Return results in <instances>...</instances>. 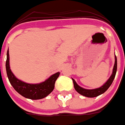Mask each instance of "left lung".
Listing matches in <instances>:
<instances>
[{
    "label": "left lung",
    "instance_id": "1",
    "mask_svg": "<svg viewBox=\"0 0 125 125\" xmlns=\"http://www.w3.org/2000/svg\"><path fill=\"white\" fill-rule=\"evenodd\" d=\"M116 70H117V59H116V56H115V63H114V66L113 68L112 74L111 75V77H109V79L107 81V82L103 86L99 87V88L94 89V90H86V89H84L83 87H80L79 85H77L76 81L73 79L74 89L76 90V91L78 93H79L80 94L83 95L84 96H86V97L93 98V97L98 96L99 95L102 94L103 93H104L105 91H107V90L112 85L113 81H114L115 76H116Z\"/></svg>",
    "mask_w": 125,
    "mask_h": 125
}]
</instances>
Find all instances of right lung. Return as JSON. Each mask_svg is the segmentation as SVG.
Segmentation results:
<instances>
[{
  "instance_id": "obj_1",
  "label": "right lung",
  "mask_w": 125,
  "mask_h": 125,
  "mask_svg": "<svg viewBox=\"0 0 125 125\" xmlns=\"http://www.w3.org/2000/svg\"><path fill=\"white\" fill-rule=\"evenodd\" d=\"M6 70H7V74L9 82L11 84L13 87L15 89V90L24 97L30 98L32 100L41 99L47 96L53 90L55 87V83L60 74L58 72L52 74L47 80H46L41 83L29 84L24 83L23 81L18 79L13 75V74L10 70L9 50L7 52Z\"/></svg>"
}]
</instances>
